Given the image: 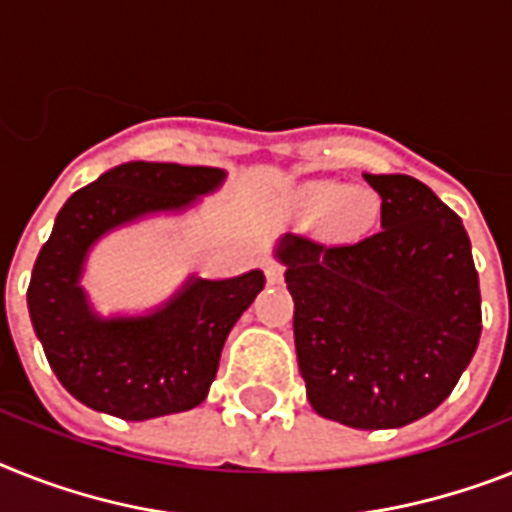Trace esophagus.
Masks as SVG:
<instances>
[{
  "mask_svg": "<svg viewBox=\"0 0 512 512\" xmlns=\"http://www.w3.org/2000/svg\"><path fill=\"white\" fill-rule=\"evenodd\" d=\"M264 272H266V282H269V285H280V282L285 280V266H282L280 261L266 259Z\"/></svg>",
  "mask_w": 512,
  "mask_h": 512,
  "instance_id": "1",
  "label": "esophagus"
}]
</instances>
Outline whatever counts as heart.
I'll list each match as a JSON object with an SVG mask.
<instances>
[{
  "label": "heart",
  "instance_id": "1",
  "mask_svg": "<svg viewBox=\"0 0 512 512\" xmlns=\"http://www.w3.org/2000/svg\"><path fill=\"white\" fill-rule=\"evenodd\" d=\"M295 209L308 219L324 214V227L335 238H353L374 222L377 198L366 188H345L335 180H316L298 188Z\"/></svg>",
  "mask_w": 512,
  "mask_h": 512
}]
</instances>
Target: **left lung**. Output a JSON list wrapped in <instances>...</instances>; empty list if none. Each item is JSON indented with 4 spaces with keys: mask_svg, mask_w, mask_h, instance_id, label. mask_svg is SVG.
I'll list each match as a JSON object with an SVG mask.
<instances>
[{
    "mask_svg": "<svg viewBox=\"0 0 512 512\" xmlns=\"http://www.w3.org/2000/svg\"><path fill=\"white\" fill-rule=\"evenodd\" d=\"M382 230L350 246L282 235L274 259L293 295L295 353L308 403L353 429H398L453 392L481 335L468 232L432 188L363 175Z\"/></svg>",
    "mask_w": 512,
    "mask_h": 512,
    "instance_id": "left-lung-1",
    "label": "left lung"
}]
</instances>
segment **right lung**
<instances>
[{
    "label": "right lung",
    "instance_id": "add662e5",
    "mask_svg": "<svg viewBox=\"0 0 512 512\" xmlns=\"http://www.w3.org/2000/svg\"><path fill=\"white\" fill-rule=\"evenodd\" d=\"M225 177L219 167L125 162L59 209L33 264L28 311L46 361L75 400L125 421L204 403L230 329L264 290V272L230 280L190 274L162 306L135 316H101L80 277L104 235L156 214H183Z\"/></svg>",
    "mask_w": 512,
    "mask_h": 512
}]
</instances>
